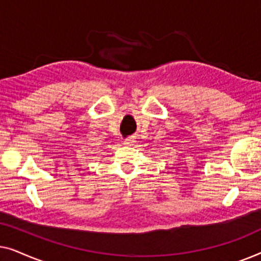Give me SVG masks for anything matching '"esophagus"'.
<instances>
[{
  "mask_svg": "<svg viewBox=\"0 0 261 261\" xmlns=\"http://www.w3.org/2000/svg\"><path fill=\"white\" fill-rule=\"evenodd\" d=\"M124 145H127V146H132L135 142V140H134V138H127V139H124Z\"/></svg>",
  "mask_w": 261,
  "mask_h": 261,
  "instance_id": "1",
  "label": "esophagus"
}]
</instances>
